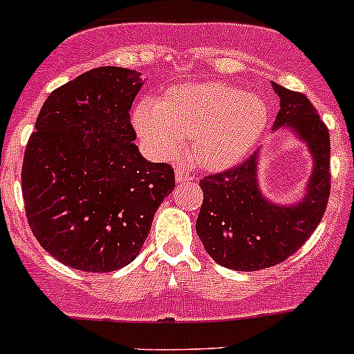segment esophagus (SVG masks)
I'll return each instance as SVG.
<instances>
[{
    "label": "esophagus",
    "mask_w": 354,
    "mask_h": 354,
    "mask_svg": "<svg viewBox=\"0 0 354 354\" xmlns=\"http://www.w3.org/2000/svg\"><path fill=\"white\" fill-rule=\"evenodd\" d=\"M174 176H176L178 183H188V181L194 180V176H192V174L185 173V171H181V169L174 171Z\"/></svg>",
    "instance_id": "obj_1"
}]
</instances>
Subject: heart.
<instances>
[{"instance_id": "b5f03b06", "label": "heart", "mask_w": 354, "mask_h": 354, "mask_svg": "<svg viewBox=\"0 0 354 354\" xmlns=\"http://www.w3.org/2000/svg\"><path fill=\"white\" fill-rule=\"evenodd\" d=\"M269 118L266 101L224 82H195L173 87L160 101L145 97L133 113L149 151L173 159L187 142V154L209 169L248 154Z\"/></svg>"}]
</instances>
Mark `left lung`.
Segmentation results:
<instances>
[{
    "instance_id": "1",
    "label": "left lung",
    "mask_w": 354,
    "mask_h": 354,
    "mask_svg": "<svg viewBox=\"0 0 354 354\" xmlns=\"http://www.w3.org/2000/svg\"><path fill=\"white\" fill-rule=\"evenodd\" d=\"M281 108L274 130L289 128L306 145L313 171L298 203L270 202L260 190L259 151L243 164L200 181L203 202L197 234L219 266L233 270L267 269L284 262L315 231L330 194V137L308 97L274 84Z\"/></svg>"
}]
</instances>
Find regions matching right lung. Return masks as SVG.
<instances>
[{
    "mask_svg": "<svg viewBox=\"0 0 354 354\" xmlns=\"http://www.w3.org/2000/svg\"><path fill=\"white\" fill-rule=\"evenodd\" d=\"M144 80L101 66L51 92L28 138L22 194L42 248L71 269L113 272L133 262L162 200L169 164L149 162L133 144L130 109Z\"/></svg>",
    "mask_w": 354,
    "mask_h": 354,
    "instance_id": "add662e5",
    "label": "right lung"
}]
</instances>
